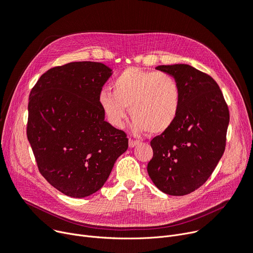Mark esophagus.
<instances>
[{
	"instance_id": "esophagus-1",
	"label": "esophagus",
	"mask_w": 253,
	"mask_h": 253,
	"mask_svg": "<svg viewBox=\"0 0 253 253\" xmlns=\"http://www.w3.org/2000/svg\"><path fill=\"white\" fill-rule=\"evenodd\" d=\"M138 144H139V141L134 140V139H129V141H128V146H129L130 148L135 147L136 145H138Z\"/></svg>"
}]
</instances>
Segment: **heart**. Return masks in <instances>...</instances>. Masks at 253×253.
<instances>
[{
  "mask_svg": "<svg viewBox=\"0 0 253 253\" xmlns=\"http://www.w3.org/2000/svg\"><path fill=\"white\" fill-rule=\"evenodd\" d=\"M113 93L103 90L99 104L109 124L124 125L126 107L134 119L131 128L136 133L147 130L160 135L176 122L181 105V89L170 74L139 68L124 70L112 82Z\"/></svg>",
  "mask_w": 253,
  "mask_h": 253,
  "instance_id": "heart-1",
  "label": "heart"
}]
</instances>
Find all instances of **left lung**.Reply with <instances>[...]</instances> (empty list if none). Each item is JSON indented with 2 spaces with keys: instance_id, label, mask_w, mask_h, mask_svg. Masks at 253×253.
<instances>
[{
  "instance_id": "obj_1",
  "label": "left lung",
  "mask_w": 253,
  "mask_h": 253,
  "mask_svg": "<svg viewBox=\"0 0 253 253\" xmlns=\"http://www.w3.org/2000/svg\"><path fill=\"white\" fill-rule=\"evenodd\" d=\"M181 89L175 124L154 137L147 172L160 190L185 196L205 183L224 152L230 111L216 81L189 65L159 66Z\"/></svg>"
}]
</instances>
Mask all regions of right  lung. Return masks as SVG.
I'll use <instances>...</instances> for the list:
<instances>
[{
    "mask_svg": "<svg viewBox=\"0 0 253 253\" xmlns=\"http://www.w3.org/2000/svg\"><path fill=\"white\" fill-rule=\"evenodd\" d=\"M112 70L74 62L48 70L32 88L27 136L41 175L72 198L88 197L109 177L128 146L105 122L99 94Z\"/></svg>",
    "mask_w": 253,
    "mask_h": 253,
    "instance_id": "add662e5",
    "label": "right lung"
}]
</instances>
